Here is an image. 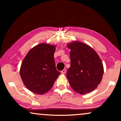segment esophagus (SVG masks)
<instances>
[{"label":"esophagus","instance_id":"1","mask_svg":"<svg viewBox=\"0 0 121 121\" xmlns=\"http://www.w3.org/2000/svg\"><path fill=\"white\" fill-rule=\"evenodd\" d=\"M65 72H66V70H65V69H63L62 71H61V73H63V74H64V73H65Z\"/></svg>","mask_w":121,"mask_h":121}]
</instances>
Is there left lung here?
Segmentation results:
<instances>
[{"mask_svg": "<svg viewBox=\"0 0 121 121\" xmlns=\"http://www.w3.org/2000/svg\"><path fill=\"white\" fill-rule=\"evenodd\" d=\"M67 47L70 49V67L67 72L69 83L78 93H90L102 79L101 59L93 48L82 42L74 41L67 44Z\"/></svg>", "mask_w": 121, "mask_h": 121, "instance_id": "obj_1", "label": "left lung"}]
</instances>
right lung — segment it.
<instances>
[{
	"label": "right lung",
	"instance_id": "obj_1",
	"mask_svg": "<svg viewBox=\"0 0 121 121\" xmlns=\"http://www.w3.org/2000/svg\"><path fill=\"white\" fill-rule=\"evenodd\" d=\"M54 45L41 43L28 52L23 59L20 75L26 87L35 94L43 95L52 88L60 74L56 69Z\"/></svg>",
	"mask_w": 121,
	"mask_h": 121
}]
</instances>
